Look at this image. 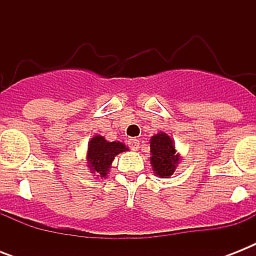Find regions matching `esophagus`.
Returning a JSON list of instances; mask_svg holds the SVG:
<instances>
[{
  "label": "esophagus",
  "instance_id": "1",
  "mask_svg": "<svg viewBox=\"0 0 256 256\" xmlns=\"http://www.w3.org/2000/svg\"><path fill=\"white\" fill-rule=\"evenodd\" d=\"M128 146H130V148L132 150H134V152H136L138 148H140V140H136V138H132V140H128Z\"/></svg>",
  "mask_w": 256,
  "mask_h": 256
}]
</instances>
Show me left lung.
<instances>
[{"label": "left lung", "mask_w": 256, "mask_h": 256, "mask_svg": "<svg viewBox=\"0 0 256 256\" xmlns=\"http://www.w3.org/2000/svg\"><path fill=\"white\" fill-rule=\"evenodd\" d=\"M150 164L152 171L160 178H168L174 174L180 156L175 152L174 140L166 132H158L150 140Z\"/></svg>", "instance_id": "1"}]
</instances>
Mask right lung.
Listing matches in <instances>:
<instances>
[{
    "instance_id": "obj_1",
    "label": "right lung",
    "mask_w": 256,
    "mask_h": 256,
    "mask_svg": "<svg viewBox=\"0 0 256 256\" xmlns=\"http://www.w3.org/2000/svg\"><path fill=\"white\" fill-rule=\"evenodd\" d=\"M128 150L120 142H108L102 136H92L88 146V168L96 176H106L116 156Z\"/></svg>"
}]
</instances>
